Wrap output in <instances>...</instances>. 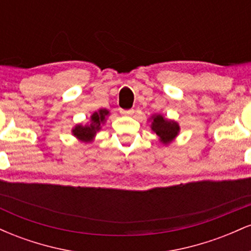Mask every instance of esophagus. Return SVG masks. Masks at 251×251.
Masks as SVG:
<instances>
[{
  "mask_svg": "<svg viewBox=\"0 0 251 251\" xmlns=\"http://www.w3.org/2000/svg\"><path fill=\"white\" fill-rule=\"evenodd\" d=\"M120 113L124 114V116H132L134 113V109H120Z\"/></svg>",
  "mask_w": 251,
  "mask_h": 251,
  "instance_id": "34e87169",
  "label": "esophagus"
}]
</instances>
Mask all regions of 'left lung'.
I'll list each match as a JSON object with an SVG mask.
<instances>
[{
  "mask_svg": "<svg viewBox=\"0 0 251 251\" xmlns=\"http://www.w3.org/2000/svg\"><path fill=\"white\" fill-rule=\"evenodd\" d=\"M152 129L157 133L163 143L168 144L178 134L179 126H178L177 123L164 119L162 116H155L153 117Z\"/></svg>",
  "mask_w": 251,
  "mask_h": 251,
  "instance_id": "left-lung-1",
  "label": "left lung"
}]
</instances>
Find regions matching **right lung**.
Listing matches in <instances>:
<instances>
[{"label": "right lung", "mask_w": 251, "mask_h": 251, "mask_svg": "<svg viewBox=\"0 0 251 251\" xmlns=\"http://www.w3.org/2000/svg\"><path fill=\"white\" fill-rule=\"evenodd\" d=\"M108 114L107 109H100L99 112L93 113L91 117L92 124L89 126H81L77 125L75 128L73 129V133L76 138L83 140V142H89L92 138L94 137L96 132L100 128V124L105 120V117Z\"/></svg>", "instance_id": "right-lung-1"}]
</instances>
